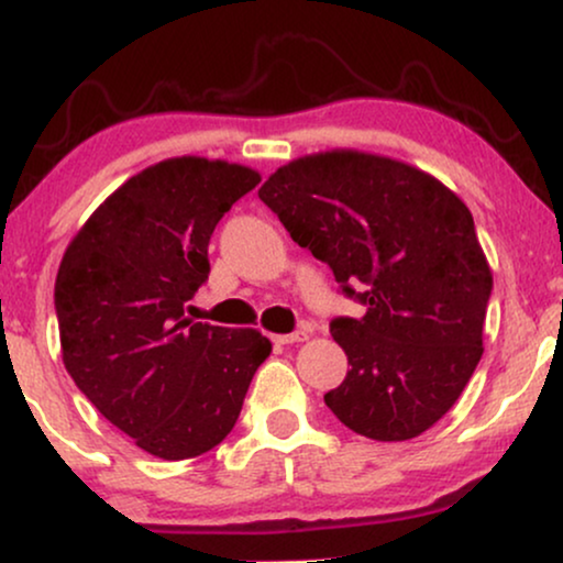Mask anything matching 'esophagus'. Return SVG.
<instances>
[{"label":"esophagus","instance_id":"obj_1","mask_svg":"<svg viewBox=\"0 0 563 563\" xmlns=\"http://www.w3.org/2000/svg\"><path fill=\"white\" fill-rule=\"evenodd\" d=\"M305 339H308V331H295V333H279V335H274V344L289 346V344H297V341H305Z\"/></svg>","mask_w":563,"mask_h":563}]
</instances>
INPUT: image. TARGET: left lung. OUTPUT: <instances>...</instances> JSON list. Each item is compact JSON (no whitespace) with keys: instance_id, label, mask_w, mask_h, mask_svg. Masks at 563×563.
Masks as SVG:
<instances>
[{"instance_id":"1","label":"left lung","mask_w":563,"mask_h":563,"mask_svg":"<svg viewBox=\"0 0 563 563\" xmlns=\"http://www.w3.org/2000/svg\"><path fill=\"white\" fill-rule=\"evenodd\" d=\"M258 196L367 305L331 323L352 369L325 406L377 442L434 427L484 354L494 279L471 209L434 175L360 150L291 159Z\"/></svg>"}]
</instances>
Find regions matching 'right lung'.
I'll use <instances>...</instances> for the list:
<instances>
[{"label":"right lung","mask_w":563,"mask_h":563,"mask_svg":"<svg viewBox=\"0 0 563 563\" xmlns=\"http://www.w3.org/2000/svg\"><path fill=\"white\" fill-rule=\"evenodd\" d=\"M253 167L170 157L131 175L71 238L56 274L64 367L100 413L150 455L209 452L235 427L272 341L255 328L191 323L209 238Z\"/></svg>","instance_id":"add662e5"}]
</instances>
